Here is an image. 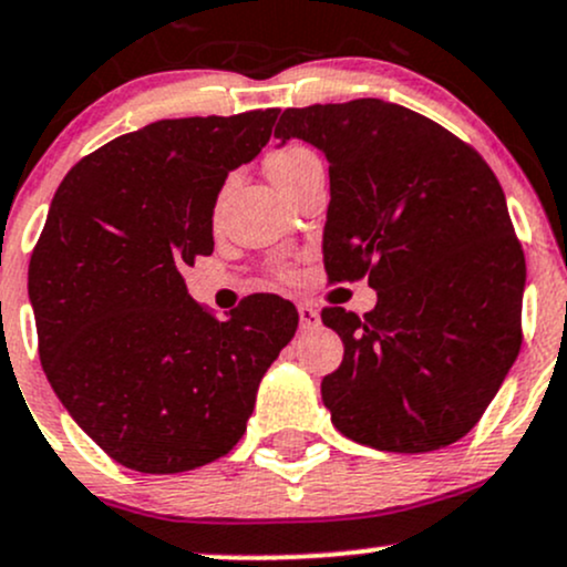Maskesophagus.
<instances>
[{"mask_svg":"<svg viewBox=\"0 0 567 567\" xmlns=\"http://www.w3.org/2000/svg\"><path fill=\"white\" fill-rule=\"evenodd\" d=\"M297 313H300V330H316L319 327V310H316L313 306H308V302H300L297 306Z\"/></svg>","mask_w":567,"mask_h":567,"instance_id":"obj_1","label":"esophagus"}]
</instances>
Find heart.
Returning a JSON list of instances; mask_svg holds the SVG:
<instances>
[{
  "mask_svg": "<svg viewBox=\"0 0 567 567\" xmlns=\"http://www.w3.org/2000/svg\"><path fill=\"white\" fill-rule=\"evenodd\" d=\"M319 162V156L313 151L306 148L300 143L284 145V148H276L270 156H267V175L272 178V184L281 186L289 178H295L300 169H306L308 164Z\"/></svg>",
  "mask_w": 567,
  "mask_h": 567,
  "instance_id": "b5f03b06",
  "label": "heart"
}]
</instances>
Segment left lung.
<instances>
[{
    "instance_id": "obj_1",
    "label": "left lung",
    "mask_w": 567,
    "mask_h": 567,
    "mask_svg": "<svg viewBox=\"0 0 567 567\" xmlns=\"http://www.w3.org/2000/svg\"><path fill=\"white\" fill-rule=\"evenodd\" d=\"M276 137L330 164L324 267L368 276L359 319L324 308L343 362L321 381L332 424L379 452L422 454L473 430L522 346L525 254L471 145L383 100L284 111Z\"/></svg>"
}]
</instances>
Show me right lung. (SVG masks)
Instances as JSON below:
<instances>
[{
    "label": "right lung",
    "mask_w": 567,
    "mask_h": 567,
    "mask_svg": "<svg viewBox=\"0 0 567 567\" xmlns=\"http://www.w3.org/2000/svg\"><path fill=\"white\" fill-rule=\"evenodd\" d=\"M278 111L156 121L66 173L29 261L40 362L102 452L140 473H184L246 432L261 375L297 308L251 295L227 319L188 297L213 254L224 181L257 159Z\"/></svg>",
    "instance_id": "1"
}]
</instances>
